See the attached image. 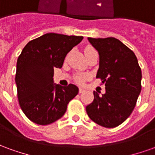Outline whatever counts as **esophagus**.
I'll return each instance as SVG.
<instances>
[{
    "mask_svg": "<svg viewBox=\"0 0 155 155\" xmlns=\"http://www.w3.org/2000/svg\"><path fill=\"white\" fill-rule=\"evenodd\" d=\"M84 91V89H83V88H80V89H79V93H80V94L83 93Z\"/></svg>",
    "mask_w": 155,
    "mask_h": 155,
    "instance_id": "1",
    "label": "esophagus"
}]
</instances>
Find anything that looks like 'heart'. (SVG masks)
Returning a JSON list of instances; mask_svg holds the SVG:
<instances>
[{
  "label": "heart",
  "instance_id": "heart-1",
  "mask_svg": "<svg viewBox=\"0 0 155 155\" xmlns=\"http://www.w3.org/2000/svg\"><path fill=\"white\" fill-rule=\"evenodd\" d=\"M94 51V49L92 47H86L84 49V52H88V51ZM84 75H81V74H78L75 76V81L79 82V83H82L83 81H84Z\"/></svg>",
  "mask_w": 155,
  "mask_h": 155
}]
</instances>
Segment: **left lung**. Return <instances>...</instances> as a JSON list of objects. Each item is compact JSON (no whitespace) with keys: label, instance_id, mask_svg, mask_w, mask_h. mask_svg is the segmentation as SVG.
Listing matches in <instances>:
<instances>
[{"label":"left lung","instance_id":"obj_1","mask_svg":"<svg viewBox=\"0 0 155 155\" xmlns=\"http://www.w3.org/2000/svg\"><path fill=\"white\" fill-rule=\"evenodd\" d=\"M88 41L100 55L96 78L105 85V93L94 91V101L86 106L88 116L105 128H114L128 119L141 91L142 73L133 51L118 39Z\"/></svg>","mask_w":155,"mask_h":155}]
</instances>
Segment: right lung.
<instances>
[{
    "instance_id": "add662e5",
    "label": "right lung",
    "mask_w": 155,
    "mask_h": 155,
    "mask_svg": "<svg viewBox=\"0 0 155 155\" xmlns=\"http://www.w3.org/2000/svg\"><path fill=\"white\" fill-rule=\"evenodd\" d=\"M83 36L47 33L29 41L16 63L15 84L20 106L32 122L46 125L63 116L67 104L78 94L76 85L54 84V68Z\"/></svg>"
}]
</instances>
